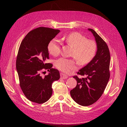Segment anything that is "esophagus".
Instances as JSON below:
<instances>
[{
    "instance_id": "esophagus-1",
    "label": "esophagus",
    "mask_w": 127,
    "mask_h": 127,
    "mask_svg": "<svg viewBox=\"0 0 127 127\" xmlns=\"http://www.w3.org/2000/svg\"><path fill=\"white\" fill-rule=\"evenodd\" d=\"M60 76H61V78L63 79H66L68 78V76L67 75H66L64 74L63 73H60Z\"/></svg>"
}]
</instances>
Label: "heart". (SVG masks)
I'll return each mask as SVG.
<instances>
[{
    "label": "heart",
    "mask_w": 127,
    "mask_h": 127,
    "mask_svg": "<svg viewBox=\"0 0 127 127\" xmlns=\"http://www.w3.org/2000/svg\"><path fill=\"white\" fill-rule=\"evenodd\" d=\"M61 40L74 48L71 56L80 64L83 65L89 63L95 56L97 49L95 42L91 39H86L80 33H70L63 37ZM47 47L50 55L58 56L61 51V42L58 39L53 38L49 42ZM55 65L58 69L65 73H68L77 68V62L75 59L64 57L57 60Z\"/></svg>",
    "instance_id": "heart-1"
}]
</instances>
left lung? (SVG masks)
I'll return each mask as SVG.
<instances>
[{
  "label": "left lung",
  "mask_w": 127,
  "mask_h": 127,
  "mask_svg": "<svg viewBox=\"0 0 127 127\" xmlns=\"http://www.w3.org/2000/svg\"><path fill=\"white\" fill-rule=\"evenodd\" d=\"M94 35L97 45V51L91 61L77 72L85 78L76 79L77 85L70 93L73 100L79 105L89 106L100 98L110 78V54L106 43L92 29H88Z\"/></svg>",
  "instance_id": "left-lung-1"
}]
</instances>
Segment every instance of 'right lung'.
Returning a JSON list of instances; mask_svg holds the SVG:
<instances>
[{"instance_id": "1", "label": "right lung", "mask_w": 127, "mask_h": 127, "mask_svg": "<svg viewBox=\"0 0 127 127\" xmlns=\"http://www.w3.org/2000/svg\"><path fill=\"white\" fill-rule=\"evenodd\" d=\"M59 30L39 27L29 32L22 41L16 59V67L21 88L26 98L37 103H43L51 97L52 84L60 78L49 59L48 44L60 32ZM47 69L49 75L42 77L40 72Z\"/></svg>"}]
</instances>
